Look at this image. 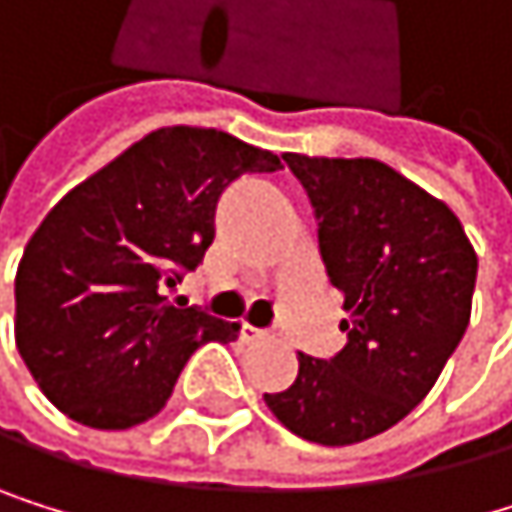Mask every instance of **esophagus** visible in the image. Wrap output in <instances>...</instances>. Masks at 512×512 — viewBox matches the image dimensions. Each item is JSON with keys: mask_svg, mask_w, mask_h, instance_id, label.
Wrapping results in <instances>:
<instances>
[{"mask_svg": "<svg viewBox=\"0 0 512 512\" xmlns=\"http://www.w3.org/2000/svg\"><path fill=\"white\" fill-rule=\"evenodd\" d=\"M239 338H242L245 344H264V341H270V331H261V328H254V325L242 322V325H239Z\"/></svg>", "mask_w": 512, "mask_h": 512, "instance_id": "obj_1", "label": "esophagus"}]
</instances>
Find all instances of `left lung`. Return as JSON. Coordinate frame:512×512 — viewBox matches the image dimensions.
<instances>
[{
  "instance_id": "obj_1",
  "label": "left lung",
  "mask_w": 512,
  "mask_h": 512,
  "mask_svg": "<svg viewBox=\"0 0 512 512\" xmlns=\"http://www.w3.org/2000/svg\"><path fill=\"white\" fill-rule=\"evenodd\" d=\"M316 208L341 291L347 347L298 353V378L264 393L273 418L316 445H356L399 424L439 381L470 325L476 248L458 214L378 159L285 153Z\"/></svg>"
}]
</instances>
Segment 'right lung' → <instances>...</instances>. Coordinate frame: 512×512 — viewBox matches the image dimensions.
I'll list each match as a JSON object with an SVG mask.
<instances>
[{"label":"right lung","instance_id":"add662e5","mask_svg":"<svg viewBox=\"0 0 512 512\" xmlns=\"http://www.w3.org/2000/svg\"><path fill=\"white\" fill-rule=\"evenodd\" d=\"M279 168L218 128L168 125L45 214L14 276V344L54 408L94 430L137 427L202 344L236 341V322L171 307L162 285L202 261L221 190Z\"/></svg>","mask_w":512,"mask_h":512}]
</instances>
